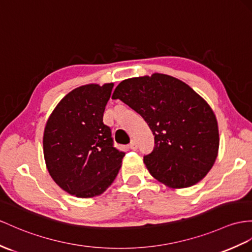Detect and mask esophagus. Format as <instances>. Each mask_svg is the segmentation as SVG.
Masks as SVG:
<instances>
[{"mask_svg":"<svg viewBox=\"0 0 252 252\" xmlns=\"http://www.w3.org/2000/svg\"><path fill=\"white\" fill-rule=\"evenodd\" d=\"M128 147H129L130 150L136 151V150L138 149V144H137L136 141H134V140H131V142L129 143V145H128Z\"/></svg>","mask_w":252,"mask_h":252,"instance_id":"1","label":"esophagus"}]
</instances>
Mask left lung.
<instances>
[{"label": "left lung", "mask_w": 252, "mask_h": 252, "mask_svg": "<svg viewBox=\"0 0 252 252\" xmlns=\"http://www.w3.org/2000/svg\"><path fill=\"white\" fill-rule=\"evenodd\" d=\"M112 99L125 102L150 126L155 147L144 163L158 182L172 189L191 187L213 168L219 150L216 115L188 84L155 72L123 80Z\"/></svg>", "instance_id": "obj_1"}]
</instances>
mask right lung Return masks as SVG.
<instances>
[{
  "label": "right lung",
  "mask_w": 252,
  "mask_h": 252,
  "mask_svg": "<svg viewBox=\"0 0 252 252\" xmlns=\"http://www.w3.org/2000/svg\"><path fill=\"white\" fill-rule=\"evenodd\" d=\"M113 85L91 83L72 90L46 123L42 145L48 172L77 198L105 192L125 156L113 147L111 129L102 122Z\"/></svg>",
  "instance_id": "right-lung-1"
}]
</instances>
